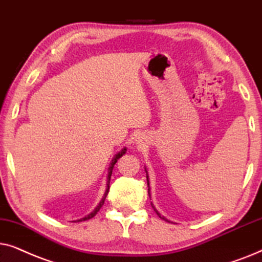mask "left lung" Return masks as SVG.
I'll list each match as a JSON object with an SVG mask.
<instances>
[{"mask_svg": "<svg viewBox=\"0 0 262 262\" xmlns=\"http://www.w3.org/2000/svg\"><path fill=\"white\" fill-rule=\"evenodd\" d=\"M145 171H146V179H147V187H148V194H149V180H148V173H147V170H146V167H145ZM149 198H151V194H149ZM151 205H152L153 210H155V211H156V213H157V214H158V217H159V218H162V219H163V221H165V222H169V223H170V221H167V219H166L165 217H164V215H162V214H160V213H159V212H158V211H157V208H156L155 206H153V204H151Z\"/></svg>", "mask_w": 262, "mask_h": 262, "instance_id": "1", "label": "left lung"}]
</instances>
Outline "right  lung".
<instances>
[{"mask_svg": "<svg viewBox=\"0 0 262 262\" xmlns=\"http://www.w3.org/2000/svg\"><path fill=\"white\" fill-rule=\"evenodd\" d=\"M127 152V148H122L120 152L117 153V155H115L114 156V158H113V160H111V163H110V165H109V172H107V177H106V189H105V193H104V195H103V198H102V200H100V202L98 205H97V207L95 208V210H93L92 212H91L90 214H87V215H85V217L83 218H80V219H78V221H74V222H82V221H89V219H91V218H93L95 217V215L97 214V212H98L100 208H102V206L104 205V201H105V198H106V195H107V193H109V189H110V177H111V173H113V169H114V166H115V164L117 163V159H120L122 156L124 155V153Z\"/></svg>", "mask_w": 262, "mask_h": 262, "instance_id": "right-lung-1", "label": "right lung"}]
</instances>
